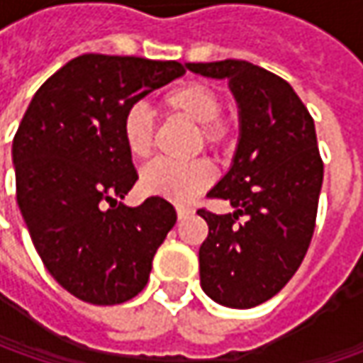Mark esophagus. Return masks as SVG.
<instances>
[{
    "instance_id": "1",
    "label": "esophagus",
    "mask_w": 363,
    "mask_h": 363,
    "mask_svg": "<svg viewBox=\"0 0 363 363\" xmlns=\"http://www.w3.org/2000/svg\"><path fill=\"white\" fill-rule=\"evenodd\" d=\"M191 214H194V210H191V208H186V206H177V218H179V220L191 216Z\"/></svg>"
}]
</instances>
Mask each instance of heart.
<instances>
[{
	"label": "heart",
	"instance_id": "b5f03b06",
	"mask_svg": "<svg viewBox=\"0 0 363 363\" xmlns=\"http://www.w3.org/2000/svg\"><path fill=\"white\" fill-rule=\"evenodd\" d=\"M161 106L165 113L182 117L198 125V145L203 143L210 149H220L228 139V125L220 119L222 99L216 89L203 82H184L163 94ZM121 133L127 151L133 157H149L153 149L155 123L145 105H131L121 121ZM214 182V169L206 160L179 161L155 160L141 172V189L149 196L165 198L169 202L188 203L198 194L210 188Z\"/></svg>",
	"mask_w": 363,
	"mask_h": 363
}]
</instances>
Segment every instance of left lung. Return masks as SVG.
<instances>
[{
	"mask_svg": "<svg viewBox=\"0 0 363 363\" xmlns=\"http://www.w3.org/2000/svg\"><path fill=\"white\" fill-rule=\"evenodd\" d=\"M186 68L226 78L240 119L230 169L208 191L232 212L198 210L208 222L200 283L220 305L250 309L291 281L311 242L323 184L315 123L293 86L260 66L220 60Z\"/></svg>",
	"mask_w": 363,
	"mask_h": 363,
	"instance_id": "left-lung-1",
	"label": "left lung"
}]
</instances>
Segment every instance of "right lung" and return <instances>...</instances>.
<instances>
[{"instance_id": "obj_1", "label": "right lung", "mask_w": 363, "mask_h": 363, "mask_svg": "<svg viewBox=\"0 0 363 363\" xmlns=\"http://www.w3.org/2000/svg\"><path fill=\"white\" fill-rule=\"evenodd\" d=\"M179 62L82 54L38 89L11 145L16 194L44 267L92 305L143 291L177 214L151 196L121 202L137 182L121 121L149 92L184 77Z\"/></svg>"}]
</instances>
